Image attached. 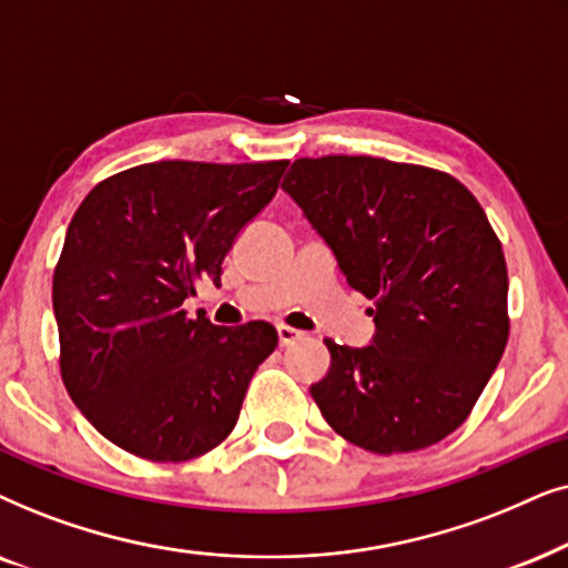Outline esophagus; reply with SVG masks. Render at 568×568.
Wrapping results in <instances>:
<instances>
[{
	"label": "esophagus",
	"instance_id": "1",
	"mask_svg": "<svg viewBox=\"0 0 568 568\" xmlns=\"http://www.w3.org/2000/svg\"><path fill=\"white\" fill-rule=\"evenodd\" d=\"M277 337H280V345H293V343H298L301 337H304V332L301 329H293V327H288V324H277Z\"/></svg>",
	"mask_w": 568,
	"mask_h": 568
}]
</instances>
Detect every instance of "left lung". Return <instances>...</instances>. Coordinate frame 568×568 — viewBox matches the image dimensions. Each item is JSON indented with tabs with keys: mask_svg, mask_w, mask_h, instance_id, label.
<instances>
[{
	"mask_svg": "<svg viewBox=\"0 0 568 568\" xmlns=\"http://www.w3.org/2000/svg\"><path fill=\"white\" fill-rule=\"evenodd\" d=\"M283 189L374 301L366 347L324 337V420L374 452H418L473 413L509 339V277L480 202L449 173L372 155L298 158Z\"/></svg>",
	"mask_w": 568,
	"mask_h": 568,
	"instance_id": "left-lung-1",
	"label": "left lung"
}]
</instances>
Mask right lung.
Wrapping results in <instances>:
<instances>
[{"mask_svg": "<svg viewBox=\"0 0 568 568\" xmlns=\"http://www.w3.org/2000/svg\"><path fill=\"white\" fill-rule=\"evenodd\" d=\"M288 161L134 165L90 189L54 267L59 372L98 434L150 463H186L236 426L270 322L217 327L186 314L221 285L239 231L275 196Z\"/></svg>", "mask_w": 568, "mask_h": 568, "instance_id": "right-lung-1", "label": "right lung"}]
</instances>
